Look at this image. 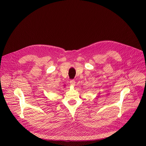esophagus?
<instances>
[{"label": "esophagus", "instance_id": "esophagus-1", "mask_svg": "<svg viewBox=\"0 0 146 146\" xmlns=\"http://www.w3.org/2000/svg\"><path fill=\"white\" fill-rule=\"evenodd\" d=\"M70 84L72 86H74L76 85V82L74 80H72L70 81Z\"/></svg>", "mask_w": 146, "mask_h": 146}]
</instances>
